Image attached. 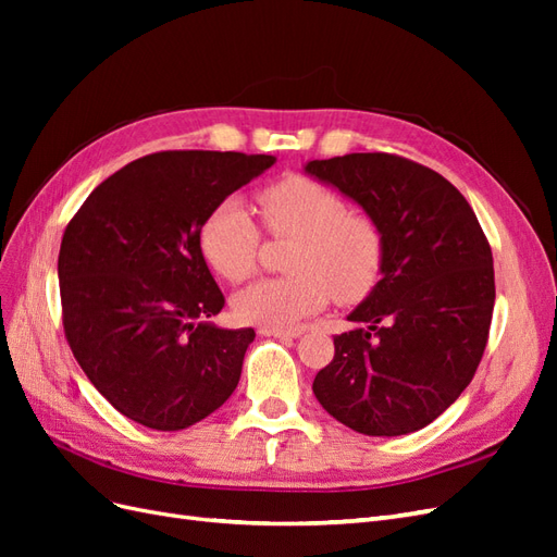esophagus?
Returning a JSON list of instances; mask_svg holds the SVG:
<instances>
[{"instance_id": "1", "label": "esophagus", "mask_w": 557, "mask_h": 557, "mask_svg": "<svg viewBox=\"0 0 557 557\" xmlns=\"http://www.w3.org/2000/svg\"><path fill=\"white\" fill-rule=\"evenodd\" d=\"M260 334L264 336H276V339H297V330H274V327H260Z\"/></svg>"}]
</instances>
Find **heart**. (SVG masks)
I'll return each mask as SVG.
<instances>
[{"mask_svg": "<svg viewBox=\"0 0 557 557\" xmlns=\"http://www.w3.org/2000/svg\"><path fill=\"white\" fill-rule=\"evenodd\" d=\"M264 230L295 239L285 258L288 276L264 278L234 297V313L262 327H293L323 309L360 305L385 269V234L374 215L350 211L344 195L315 178L293 174L258 193ZM199 246L215 274L244 283L256 274L262 230L237 197L218 205L201 225Z\"/></svg>", "mask_w": 557, "mask_h": 557, "instance_id": "heart-1", "label": "heart"}]
</instances>
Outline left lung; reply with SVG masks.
<instances>
[{
    "mask_svg": "<svg viewBox=\"0 0 557 557\" xmlns=\"http://www.w3.org/2000/svg\"><path fill=\"white\" fill-rule=\"evenodd\" d=\"M307 172L374 215L385 234L376 290L334 336L313 395L346 428L399 436L430 425L474 379L495 307L493 250L462 193L393 153L313 160Z\"/></svg>",
    "mask_w": 557,
    "mask_h": 557,
    "instance_id": "1",
    "label": "left lung"
}]
</instances>
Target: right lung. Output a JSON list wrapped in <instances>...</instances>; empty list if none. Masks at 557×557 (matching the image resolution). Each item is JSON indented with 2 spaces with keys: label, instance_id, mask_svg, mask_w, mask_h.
<instances>
[{
  "label": "right lung",
  "instance_id": "obj_1",
  "mask_svg": "<svg viewBox=\"0 0 557 557\" xmlns=\"http://www.w3.org/2000/svg\"><path fill=\"white\" fill-rule=\"evenodd\" d=\"M274 162L232 150L150 153L99 183L66 225L58 258L66 344L134 423L185 430L237 387L256 332L207 323L225 297L199 232Z\"/></svg>",
  "mask_w": 557,
  "mask_h": 557
}]
</instances>
